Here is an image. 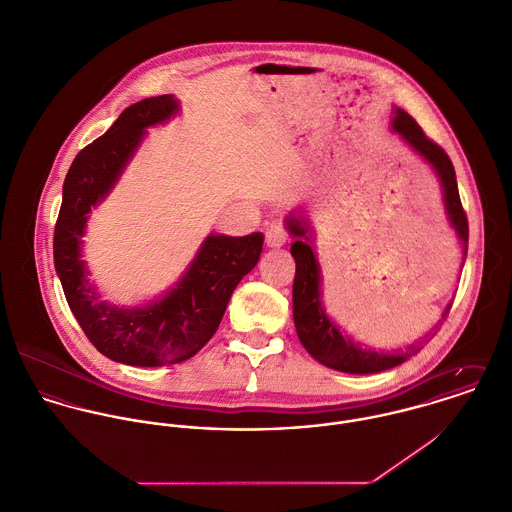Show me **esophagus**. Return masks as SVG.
<instances>
[{
  "label": "esophagus",
  "mask_w": 512,
  "mask_h": 512,
  "mask_svg": "<svg viewBox=\"0 0 512 512\" xmlns=\"http://www.w3.org/2000/svg\"><path fill=\"white\" fill-rule=\"evenodd\" d=\"M288 242V230L282 222H272L268 228H266V244L270 248H280Z\"/></svg>",
  "instance_id": "1"
}]
</instances>
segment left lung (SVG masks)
<instances>
[{
  "mask_svg": "<svg viewBox=\"0 0 512 512\" xmlns=\"http://www.w3.org/2000/svg\"><path fill=\"white\" fill-rule=\"evenodd\" d=\"M393 133H397L433 171L437 172L441 188H443V202L447 210V218L451 226L455 228L457 236L463 242V258L467 256V244H469V224L467 214L463 210L459 188H457V176L449 155L427 135L423 129L415 123L411 115H407L403 109H393V121H391ZM286 226L290 234L294 236V244L290 248L294 260H296V278H294V324L298 338L306 351L318 359L320 363L338 369L343 373H377L391 369L417 351H421L423 343L417 341L407 347L405 353H383L375 349H363L359 341H353L345 336L336 322L330 320L322 306V292H320V264L310 244V224L302 216L290 214L286 218ZM451 304L445 306L441 320L443 322L449 316Z\"/></svg>",
  "mask_w": 512,
  "mask_h": 512,
  "instance_id": "obj_1",
  "label": "left lung"
}]
</instances>
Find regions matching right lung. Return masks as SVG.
<instances>
[{"instance_id":"obj_1","label":"right lung","mask_w":512,"mask_h":512,"mask_svg":"<svg viewBox=\"0 0 512 512\" xmlns=\"http://www.w3.org/2000/svg\"><path fill=\"white\" fill-rule=\"evenodd\" d=\"M176 113L178 101L172 95L149 97L127 107L103 137L75 157L63 182L53 238L57 276L85 336L105 357L125 365H171L200 351L218 330L234 288L262 254V232L210 234L180 282L161 300L141 308L103 302L89 282L81 244L91 208L117 184L147 129Z\"/></svg>"}]
</instances>
